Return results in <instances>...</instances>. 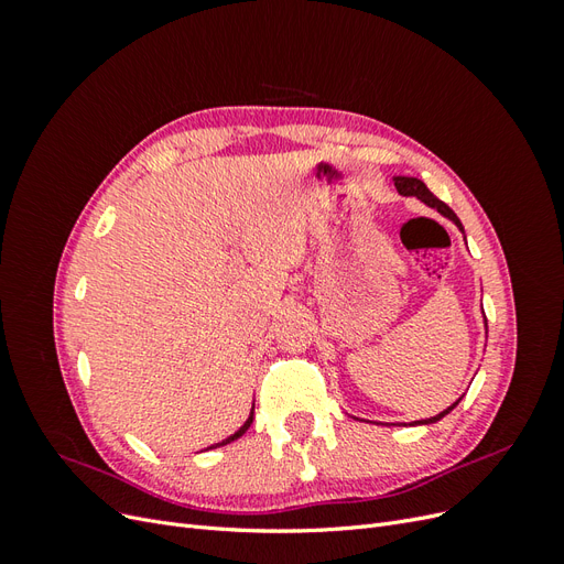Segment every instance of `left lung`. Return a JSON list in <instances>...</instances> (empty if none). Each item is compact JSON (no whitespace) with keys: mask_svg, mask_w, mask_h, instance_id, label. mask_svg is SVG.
I'll list each match as a JSON object with an SVG mask.
<instances>
[{"mask_svg":"<svg viewBox=\"0 0 564 564\" xmlns=\"http://www.w3.org/2000/svg\"><path fill=\"white\" fill-rule=\"evenodd\" d=\"M395 187H398V193H400V195H404V197H419L421 202L429 204V207L437 209L442 216H447L449 220H454V224L458 226V230L464 232V226H460L458 216L447 207L445 202L437 199V197L429 191V187H425V183H423V181H419V178H409V176H395ZM456 404H458V402H454L449 409H445V412H440L437 416H431V419H425V421H416V423H435V421H440L442 416H447Z\"/></svg>","mask_w":564,"mask_h":564,"instance_id":"8db88e82","label":"left lung"}]
</instances>
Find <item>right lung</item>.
<instances>
[{
    "label": "right lung",
    "instance_id": "right-lung-1",
    "mask_svg": "<svg viewBox=\"0 0 564 564\" xmlns=\"http://www.w3.org/2000/svg\"><path fill=\"white\" fill-rule=\"evenodd\" d=\"M251 421H253V412L249 414V419L245 421V425H242V429H240V431H237V433H235V435H230V437H226L224 442H218V445H212L209 449H214V447H224V445H228V442H232V440H237V437H242V435L247 433V429H249V425H251Z\"/></svg>",
    "mask_w": 564,
    "mask_h": 564
}]
</instances>
